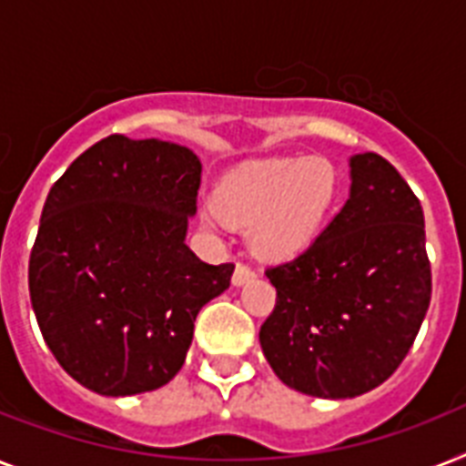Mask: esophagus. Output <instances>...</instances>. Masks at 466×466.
<instances>
[{"label":"esophagus","instance_id":"1","mask_svg":"<svg viewBox=\"0 0 466 466\" xmlns=\"http://www.w3.org/2000/svg\"><path fill=\"white\" fill-rule=\"evenodd\" d=\"M256 278V270H253L251 266H246V263H237V268H234V275H232V282L237 287H241L244 282H248V279Z\"/></svg>","mask_w":466,"mask_h":466}]
</instances>
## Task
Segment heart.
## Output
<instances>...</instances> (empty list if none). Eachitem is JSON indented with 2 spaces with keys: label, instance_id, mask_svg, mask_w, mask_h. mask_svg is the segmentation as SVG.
Masks as SVG:
<instances>
[{
  "label": "heart",
  "instance_id": "heart-1",
  "mask_svg": "<svg viewBox=\"0 0 466 466\" xmlns=\"http://www.w3.org/2000/svg\"><path fill=\"white\" fill-rule=\"evenodd\" d=\"M339 194L338 167L325 157H270L227 174L206 225L222 218L251 225V241L268 258H294L323 232Z\"/></svg>",
  "mask_w": 466,
  "mask_h": 466
}]
</instances>
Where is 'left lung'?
<instances>
[{
    "label": "left lung",
    "instance_id": "8db88e82",
    "mask_svg": "<svg viewBox=\"0 0 466 466\" xmlns=\"http://www.w3.org/2000/svg\"><path fill=\"white\" fill-rule=\"evenodd\" d=\"M350 167V198L330 225L266 270L278 299L258 335L282 383L328 400L385 383L431 304L421 203L380 155H354Z\"/></svg>",
    "mask_w": 466,
    "mask_h": 466
}]
</instances>
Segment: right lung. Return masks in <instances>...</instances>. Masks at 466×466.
Returning a JSON list of instances; mask_svg holds the SVG:
<instances>
[{
	"instance_id": "1",
	"label": "right lung",
	"mask_w": 466,
	"mask_h": 466,
	"mask_svg": "<svg viewBox=\"0 0 466 466\" xmlns=\"http://www.w3.org/2000/svg\"><path fill=\"white\" fill-rule=\"evenodd\" d=\"M200 160L188 147L115 134L55 181L30 251L33 311L66 373L107 397L169 383L203 306L234 263L208 266L187 246Z\"/></svg>"
}]
</instances>
